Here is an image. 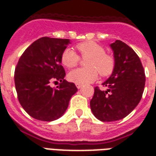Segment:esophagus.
Listing matches in <instances>:
<instances>
[{"label":"esophagus","mask_w":156,"mask_h":156,"mask_svg":"<svg viewBox=\"0 0 156 156\" xmlns=\"http://www.w3.org/2000/svg\"><path fill=\"white\" fill-rule=\"evenodd\" d=\"M82 86H83V85H82V84H79V83H76V87H78V88H81V87H82Z\"/></svg>","instance_id":"1"}]
</instances>
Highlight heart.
I'll return each instance as SVG.
<instances>
[{
  "label": "heart",
  "mask_w": 156,
  "mask_h": 156,
  "mask_svg": "<svg viewBox=\"0 0 156 156\" xmlns=\"http://www.w3.org/2000/svg\"><path fill=\"white\" fill-rule=\"evenodd\" d=\"M79 56L85 59L84 68L74 69L69 73L68 77L75 83L85 84L95 81L98 77H108L113 73L116 66V59L112 55L105 52L104 47L94 41H84L75 46ZM61 63L68 69L78 65L80 57L72 49H66L60 57Z\"/></svg>",
  "instance_id": "heart-1"
}]
</instances>
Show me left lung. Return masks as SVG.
<instances>
[{
  "label": "left lung",
  "mask_w": 156,
  "mask_h": 156,
  "mask_svg": "<svg viewBox=\"0 0 156 156\" xmlns=\"http://www.w3.org/2000/svg\"><path fill=\"white\" fill-rule=\"evenodd\" d=\"M116 66L102 85L94 87L90 101L93 115L101 122L118 121L131 113L142 98L146 83L145 70L139 56L121 40L111 44Z\"/></svg>",
  "instance_id": "8db88e82"
}]
</instances>
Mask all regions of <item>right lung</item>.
Here are the masks:
<instances>
[{
	"label": "right lung",
	"instance_id": "1",
	"mask_svg": "<svg viewBox=\"0 0 156 156\" xmlns=\"http://www.w3.org/2000/svg\"><path fill=\"white\" fill-rule=\"evenodd\" d=\"M69 40L42 37L32 43L19 58L15 86L21 107L33 118L51 122L59 118L78 88L64 79L60 57ZM60 82L51 88V82Z\"/></svg>",
	"mask_w": 156,
	"mask_h": 156
}]
</instances>
